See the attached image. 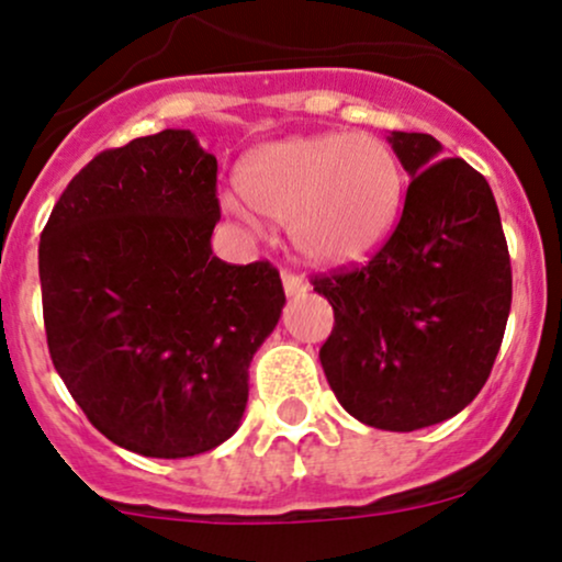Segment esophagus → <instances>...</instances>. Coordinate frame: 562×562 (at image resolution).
<instances>
[{
  "label": "esophagus",
  "mask_w": 562,
  "mask_h": 562,
  "mask_svg": "<svg viewBox=\"0 0 562 562\" xmlns=\"http://www.w3.org/2000/svg\"><path fill=\"white\" fill-rule=\"evenodd\" d=\"M282 288H285L288 299H295V295H303L308 290L306 282H303L301 277L293 272H282Z\"/></svg>",
  "instance_id": "esophagus-1"
}]
</instances>
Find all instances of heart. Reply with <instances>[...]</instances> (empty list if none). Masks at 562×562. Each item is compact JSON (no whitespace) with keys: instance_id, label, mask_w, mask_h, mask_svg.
Instances as JSON below:
<instances>
[{"instance_id":"1","label":"heart","mask_w":562,"mask_h":562,"mask_svg":"<svg viewBox=\"0 0 562 562\" xmlns=\"http://www.w3.org/2000/svg\"><path fill=\"white\" fill-rule=\"evenodd\" d=\"M240 199L222 206L256 227L255 212L290 225L295 248L322 267L367 259L387 238L403 195L397 157L369 133H316L263 144L238 170Z\"/></svg>"}]
</instances>
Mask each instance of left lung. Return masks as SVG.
I'll list each match as a JSON object with an SVG mask.
<instances>
[{
    "instance_id": "left-lung-1",
    "label": "left lung",
    "mask_w": 562,
    "mask_h": 562,
    "mask_svg": "<svg viewBox=\"0 0 562 562\" xmlns=\"http://www.w3.org/2000/svg\"><path fill=\"white\" fill-rule=\"evenodd\" d=\"M387 140L411 178L403 216L367 267L314 277L335 311L319 361L350 416L414 431L461 414L484 387L513 277L484 175L439 159L442 144L427 133Z\"/></svg>"
}]
</instances>
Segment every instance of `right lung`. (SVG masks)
<instances>
[{"label": "right lung", "mask_w": 562, "mask_h": 562, "mask_svg": "<svg viewBox=\"0 0 562 562\" xmlns=\"http://www.w3.org/2000/svg\"><path fill=\"white\" fill-rule=\"evenodd\" d=\"M216 222L214 154L170 127L88 161L42 233L54 369L138 456L191 458L238 431L248 367L285 306L272 263L216 259Z\"/></svg>", "instance_id": "add662e5"}]
</instances>
